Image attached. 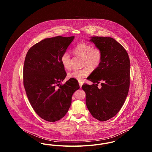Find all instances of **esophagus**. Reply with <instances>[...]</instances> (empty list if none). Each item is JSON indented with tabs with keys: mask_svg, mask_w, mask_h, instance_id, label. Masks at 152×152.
Masks as SVG:
<instances>
[{
	"mask_svg": "<svg viewBox=\"0 0 152 152\" xmlns=\"http://www.w3.org/2000/svg\"><path fill=\"white\" fill-rule=\"evenodd\" d=\"M79 83L80 87L81 88L82 86H83V82L82 81H79Z\"/></svg>",
	"mask_w": 152,
	"mask_h": 152,
	"instance_id": "esophagus-1",
	"label": "esophagus"
}]
</instances>
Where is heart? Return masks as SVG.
I'll return each instance as SVG.
<instances>
[{
  "label": "heart",
  "instance_id": "b5f03b06",
  "mask_svg": "<svg viewBox=\"0 0 152 152\" xmlns=\"http://www.w3.org/2000/svg\"><path fill=\"white\" fill-rule=\"evenodd\" d=\"M75 55L83 58V65L86 66L81 69H75L68 73V77L78 81H82L90 73L89 67L92 69L97 68L100 65L102 59V53L99 48H93L87 43L78 44L73 50ZM61 64L66 69H70L72 66V59L69 53L64 52L61 56Z\"/></svg>",
  "mask_w": 152,
  "mask_h": 152
}]
</instances>
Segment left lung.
I'll use <instances>...</instances> for the list:
<instances>
[{
	"label": "left lung",
	"instance_id": "left-lung-1",
	"mask_svg": "<svg viewBox=\"0 0 152 152\" xmlns=\"http://www.w3.org/2000/svg\"><path fill=\"white\" fill-rule=\"evenodd\" d=\"M90 42L101 50L102 59L87 79L92 85L84 84L86 105L96 119L105 121L117 115L128 94L130 85V60L123 46L109 37L94 36ZM101 83L102 88H98Z\"/></svg>",
	"mask_w": 152,
	"mask_h": 152
}]
</instances>
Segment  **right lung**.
Here are the masks:
<instances>
[{
    "instance_id": "right-lung-1",
    "label": "right lung",
    "mask_w": 152,
    "mask_h": 152,
    "mask_svg": "<svg viewBox=\"0 0 152 152\" xmlns=\"http://www.w3.org/2000/svg\"><path fill=\"white\" fill-rule=\"evenodd\" d=\"M73 39L60 36L45 39L33 45L25 58L23 84L26 94L36 113L47 121H57L65 116L72 94L79 89L74 79L60 84L66 76L61 56Z\"/></svg>"
}]
</instances>
